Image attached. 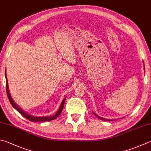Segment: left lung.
Wrapping results in <instances>:
<instances>
[{"label":"left lung","mask_w":151,"mask_h":151,"mask_svg":"<svg viewBox=\"0 0 151 151\" xmlns=\"http://www.w3.org/2000/svg\"><path fill=\"white\" fill-rule=\"evenodd\" d=\"M144 68H145V67H144ZM93 113L96 115V116L98 118V119H101V120H105V121H109V120H108V119H103V118H101V117H100V116H99L98 115H97L95 113H93Z\"/></svg>","instance_id":"obj_1"}]
</instances>
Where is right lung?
<instances>
[{
  "mask_svg": "<svg viewBox=\"0 0 151 151\" xmlns=\"http://www.w3.org/2000/svg\"><path fill=\"white\" fill-rule=\"evenodd\" d=\"M5 76H6V93H7V96L8 98L10 101L11 105H12V107L16 109V111H17L19 113L22 115V116H24L25 118H26L27 119H28L29 120L31 121V122H46V121H50L52 120L55 119L56 118H58V116L61 114V113L62 112V110L63 109V106H64V103L65 101V98H64L63 101H62L60 107L59 108L58 111L57 113H56L54 115H52V116H42V117H39V116H32V115H30L27 114V113L23 110V109L19 107L18 105H17L16 103L14 102V101L12 99V97L10 96V91H9V89H8V80H7V76H6V73L5 71Z\"/></svg>",
  "mask_w": 151,
  "mask_h": 151,
  "instance_id": "1",
  "label": "right lung"
}]
</instances>
